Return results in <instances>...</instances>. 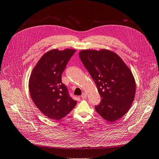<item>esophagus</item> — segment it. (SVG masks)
I'll return each mask as SVG.
<instances>
[{
	"mask_svg": "<svg viewBox=\"0 0 159 159\" xmlns=\"http://www.w3.org/2000/svg\"><path fill=\"white\" fill-rule=\"evenodd\" d=\"M86 96H87V95H86V93H83L82 94V95H81V98H86Z\"/></svg>",
	"mask_w": 159,
	"mask_h": 159,
	"instance_id": "34e87169",
	"label": "esophagus"
}]
</instances>
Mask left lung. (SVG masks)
Masks as SVG:
<instances>
[{
    "instance_id": "1",
    "label": "left lung",
    "mask_w": 159,
    "mask_h": 159,
    "mask_svg": "<svg viewBox=\"0 0 159 159\" xmlns=\"http://www.w3.org/2000/svg\"><path fill=\"white\" fill-rule=\"evenodd\" d=\"M82 62L94 80L102 98L96 111L108 122L126 114L135 95L134 77L121 58L107 49L82 50Z\"/></svg>"
}]
</instances>
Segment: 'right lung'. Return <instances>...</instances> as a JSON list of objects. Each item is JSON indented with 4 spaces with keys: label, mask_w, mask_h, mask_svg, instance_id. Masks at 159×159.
I'll return each mask as SVG.
<instances>
[{
    "label": "right lung",
    "mask_w": 159,
    "mask_h": 159,
    "mask_svg": "<svg viewBox=\"0 0 159 159\" xmlns=\"http://www.w3.org/2000/svg\"><path fill=\"white\" fill-rule=\"evenodd\" d=\"M76 52L66 49L50 50L40 58L29 80L31 97L38 109L50 119L60 120L76 106L62 82V73Z\"/></svg>",
    "instance_id": "add662e5"
}]
</instances>
